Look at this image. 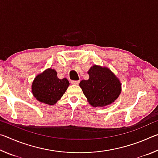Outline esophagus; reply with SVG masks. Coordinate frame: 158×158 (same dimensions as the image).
<instances>
[{
    "mask_svg": "<svg viewBox=\"0 0 158 158\" xmlns=\"http://www.w3.org/2000/svg\"><path fill=\"white\" fill-rule=\"evenodd\" d=\"M79 83V81H71V84H74V85H77Z\"/></svg>",
    "mask_w": 158,
    "mask_h": 158,
    "instance_id": "obj_1",
    "label": "esophagus"
}]
</instances>
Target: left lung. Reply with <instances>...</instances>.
<instances>
[{"label":"left lung","mask_w":158,"mask_h":158,"mask_svg":"<svg viewBox=\"0 0 158 158\" xmlns=\"http://www.w3.org/2000/svg\"><path fill=\"white\" fill-rule=\"evenodd\" d=\"M88 74L89 79L80 81L79 86L90 105L94 107L105 106L118 98L121 84L109 68L94 65Z\"/></svg>","instance_id":"8db88e82"}]
</instances>
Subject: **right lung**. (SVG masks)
Segmentation results:
<instances>
[{"instance_id":"obj_1","label":"right lung","mask_w":158,"mask_h":158,"mask_svg":"<svg viewBox=\"0 0 158 158\" xmlns=\"http://www.w3.org/2000/svg\"><path fill=\"white\" fill-rule=\"evenodd\" d=\"M69 83L66 78L60 79L55 69L49 68L35 78L32 84V93L40 102L53 105L65 93Z\"/></svg>"}]
</instances>
